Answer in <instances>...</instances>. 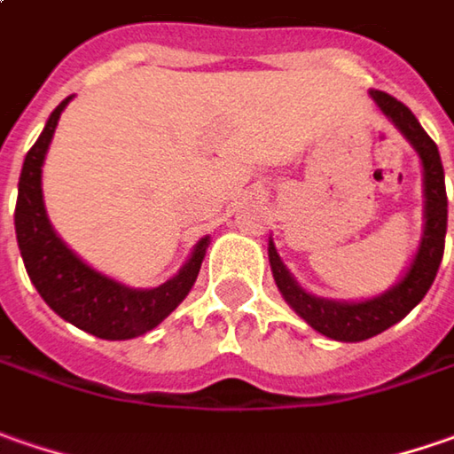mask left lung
Segmentation results:
<instances>
[{
    "instance_id": "8db88e82",
    "label": "left lung",
    "mask_w": 454,
    "mask_h": 454,
    "mask_svg": "<svg viewBox=\"0 0 454 454\" xmlns=\"http://www.w3.org/2000/svg\"><path fill=\"white\" fill-rule=\"evenodd\" d=\"M371 98L381 109L386 119L402 131L411 149L422 162V192H424V226L419 248L406 266L404 277L386 292L368 300H330L307 292L300 285L285 262L279 259L274 241H269V264L274 282L279 286L285 302L312 330L340 343H361L379 333H384L419 305L432 286L444 254V233H447V192H444V169L437 145L429 139L417 116L406 109L402 101L384 90H371Z\"/></svg>"
}]
</instances>
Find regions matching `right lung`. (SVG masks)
Returning <instances> with one entry per match:
<instances>
[{"label": "right lung", "instance_id": "add662e5", "mask_svg": "<svg viewBox=\"0 0 454 454\" xmlns=\"http://www.w3.org/2000/svg\"><path fill=\"white\" fill-rule=\"evenodd\" d=\"M70 98L73 96L60 101L58 109L50 114L43 134L25 157L14 207L17 244L30 282L52 312H58L66 323L81 327L96 338L129 340L154 330L188 297L206 259L210 236H203L192 247L188 262L180 266L175 277H169L165 285L149 289H137L121 285L119 279H111L86 264L73 248L66 247V241L55 233L45 210L43 165L58 119L70 104Z\"/></svg>", "mask_w": 454, "mask_h": 454}]
</instances>
